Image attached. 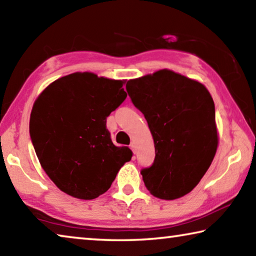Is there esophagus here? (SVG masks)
<instances>
[{"mask_svg": "<svg viewBox=\"0 0 256 256\" xmlns=\"http://www.w3.org/2000/svg\"><path fill=\"white\" fill-rule=\"evenodd\" d=\"M130 148H131V150L133 151L134 154H136V144H134V142H132L131 144V146H130Z\"/></svg>", "mask_w": 256, "mask_h": 256, "instance_id": "34e87169", "label": "esophagus"}]
</instances>
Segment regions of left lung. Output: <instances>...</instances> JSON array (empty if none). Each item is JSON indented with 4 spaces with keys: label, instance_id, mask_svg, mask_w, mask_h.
<instances>
[{
    "label": "left lung",
    "instance_id": "1",
    "mask_svg": "<svg viewBox=\"0 0 256 256\" xmlns=\"http://www.w3.org/2000/svg\"><path fill=\"white\" fill-rule=\"evenodd\" d=\"M130 98L148 122L156 157L142 168L152 196L175 200L209 170L218 146L214 102L200 82L170 70L128 81Z\"/></svg>",
    "mask_w": 256,
    "mask_h": 256
}]
</instances>
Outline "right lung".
<instances>
[{
    "instance_id": "add662e5",
    "label": "right lung",
    "mask_w": 256,
    "mask_h": 256,
    "mask_svg": "<svg viewBox=\"0 0 256 256\" xmlns=\"http://www.w3.org/2000/svg\"><path fill=\"white\" fill-rule=\"evenodd\" d=\"M124 81L76 72L50 84L34 104L29 132L42 170L68 196L92 200L110 188L132 151L116 146L106 120L125 98Z\"/></svg>"
}]
</instances>
